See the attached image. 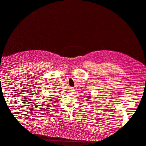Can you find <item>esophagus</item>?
I'll return each instance as SVG.
<instances>
[{"label":"esophagus","instance_id":"obj_1","mask_svg":"<svg viewBox=\"0 0 146 146\" xmlns=\"http://www.w3.org/2000/svg\"><path fill=\"white\" fill-rule=\"evenodd\" d=\"M74 91V89L73 88H70V90H68V91H69V92H73V91Z\"/></svg>","mask_w":146,"mask_h":146}]
</instances>
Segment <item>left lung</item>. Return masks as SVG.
<instances>
[{
    "label": "left lung",
    "instance_id": "obj_1",
    "mask_svg": "<svg viewBox=\"0 0 146 146\" xmlns=\"http://www.w3.org/2000/svg\"><path fill=\"white\" fill-rule=\"evenodd\" d=\"M90 98H91V94H89V95L88 96H87V101L88 100H89V99H90Z\"/></svg>",
    "mask_w": 146,
    "mask_h": 146
}]
</instances>
